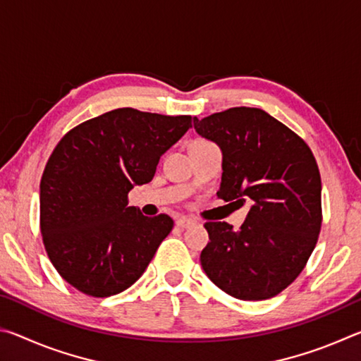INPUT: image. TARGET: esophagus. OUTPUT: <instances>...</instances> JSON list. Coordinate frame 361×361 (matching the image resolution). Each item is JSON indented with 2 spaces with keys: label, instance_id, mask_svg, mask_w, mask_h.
<instances>
[{
  "label": "esophagus",
  "instance_id": "esophagus-1",
  "mask_svg": "<svg viewBox=\"0 0 361 361\" xmlns=\"http://www.w3.org/2000/svg\"><path fill=\"white\" fill-rule=\"evenodd\" d=\"M192 224H195V221H194V219H191V218L183 216V218L176 219V226H178V228H183V229L189 228V226H192Z\"/></svg>",
  "mask_w": 361,
  "mask_h": 361
}]
</instances>
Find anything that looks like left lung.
Instances as JSON below:
<instances>
[{"mask_svg": "<svg viewBox=\"0 0 361 361\" xmlns=\"http://www.w3.org/2000/svg\"><path fill=\"white\" fill-rule=\"evenodd\" d=\"M194 129L223 152L218 197L252 204L240 231L224 221L205 223L210 242L200 264L237 299L276 296L301 274L319 239L322 180L312 151L259 108L194 118Z\"/></svg>", "mask_w": 361, "mask_h": 361, "instance_id": "obj_1", "label": "left lung"}]
</instances>
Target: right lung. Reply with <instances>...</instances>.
Wrapping results in <instances>:
<instances>
[{"label": "right lung", "mask_w": 361, "mask_h": 361, "mask_svg": "<svg viewBox=\"0 0 361 361\" xmlns=\"http://www.w3.org/2000/svg\"><path fill=\"white\" fill-rule=\"evenodd\" d=\"M191 121L119 108L60 140L39 185L41 234L49 259L76 290L106 298L142 277L173 219L145 216L127 194L152 180Z\"/></svg>", "instance_id": "obj_1"}]
</instances>
